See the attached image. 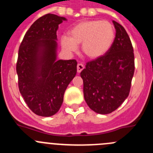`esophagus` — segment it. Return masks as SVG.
<instances>
[{"label": "esophagus", "mask_w": 153, "mask_h": 153, "mask_svg": "<svg viewBox=\"0 0 153 153\" xmlns=\"http://www.w3.org/2000/svg\"><path fill=\"white\" fill-rule=\"evenodd\" d=\"M84 69V66L82 64H77V73H80Z\"/></svg>", "instance_id": "1"}]
</instances>
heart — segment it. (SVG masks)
<instances>
[{
  "instance_id": "heart-1",
  "label": "heart",
  "mask_w": 153,
  "mask_h": 153,
  "mask_svg": "<svg viewBox=\"0 0 153 153\" xmlns=\"http://www.w3.org/2000/svg\"><path fill=\"white\" fill-rule=\"evenodd\" d=\"M115 39V30L108 21L99 19L83 21L73 26L69 37L61 38V45L67 52L76 50V45L82 44V54L92 60L103 57L110 50Z\"/></svg>"
}]
</instances>
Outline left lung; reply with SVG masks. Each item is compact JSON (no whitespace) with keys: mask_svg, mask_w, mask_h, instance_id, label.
Returning <instances> with one entry per match:
<instances>
[{"mask_svg":"<svg viewBox=\"0 0 153 153\" xmlns=\"http://www.w3.org/2000/svg\"><path fill=\"white\" fill-rule=\"evenodd\" d=\"M115 39L108 53L86 63L80 73L84 99L98 114L115 111L127 98L134 74V54L124 28L113 20Z\"/></svg>","mask_w":153,"mask_h":153,"instance_id":"left-lung-1","label":"left lung"}]
</instances>
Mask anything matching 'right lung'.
Returning <instances> with one entry per match:
<instances>
[{"instance_id":"1","label":"right lung","mask_w":153,"mask_h":153,"mask_svg":"<svg viewBox=\"0 0 153 153\" xmlns=\"http://www.w3.org/2000/svg\"><path fill=\"white\" fill-rule=\"evenodd\" d=\"M66 20L51 13L39 18L26 32L19 48V92L28 107L42 117L59 111L64 92L76 74V60H57V31Z\"/></svg>"}]
</instances>
